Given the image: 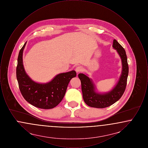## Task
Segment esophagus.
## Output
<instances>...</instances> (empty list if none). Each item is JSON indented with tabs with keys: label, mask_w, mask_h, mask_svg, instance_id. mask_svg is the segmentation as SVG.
I'll list each match as a JSON object with an SVG mask.
<instances>
[{
	"label": "esophagus",
	"mask_w": 148,
	"mask_h": 148,
	"mask_svg": "<svg viewBox=\"0 0 148 148\" xmlns=\"http://www.w3.org/2000/svg\"><path fill=\"white\" fill-rule=\"evenodd\" d=\"M75 71H76V72H77V73H80V72H81V71H83V68H82L81 66H77V67L75 68Z\"/></svg>",
	"instance_id": "esophagus-1"
}]
</instances>
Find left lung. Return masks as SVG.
<instances>
[{
	"mask_svg": "<svg viewBox=\"0 0 148 148\" xmlns=\"http://www.w3.org/2000/svg\"><path fill=\"white\" fill-rule=\"evenodd\" d=\"M113 48L116 50L122 64V71L119 79L112 90L105 93L96 91V86L91 78L83 73L78 74L81 81L82 90L85 103L89 106L97 108H104L113 105L119 100L125 92L129 73L126 52L123 47L114 39Z\"/></svg>",
	"mask_w": 148,
	"mask_h": 148,
	"instance_id": "1",
	"label": "left lung"
}]
</instances>
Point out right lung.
<instances>
[{
  "mask_svg": "<svg viewBox=\"0 0 148 148\" xmlns=\"http://www.w3.org/2000/svg\"><path fill=\"white\" fill-rule=\"evenodd\" d=\"M26 44L19 51L16 66V78L20 91L25 100L32 106L44 109L54 108L63 99L70 80L77 75L76 71L60 73L46 83L35 82L29 77L23 65V53Z\"/></svg>",
  "mask_w": 148,
  "mask_h": 148,
  "instance_id": "obj_1",
  "label": "right lung"
}]
</instances>
